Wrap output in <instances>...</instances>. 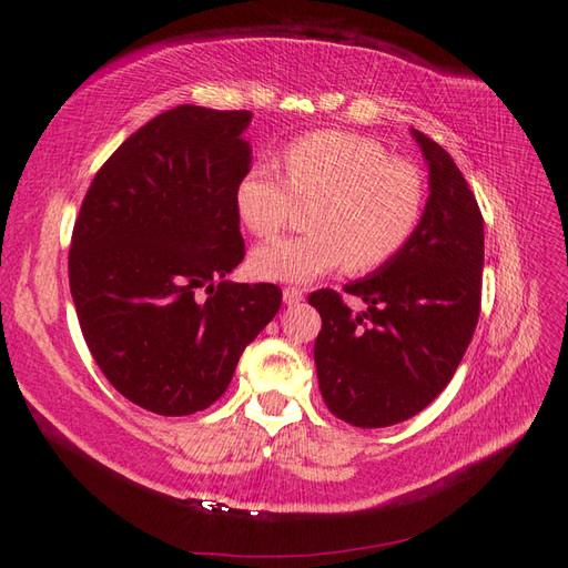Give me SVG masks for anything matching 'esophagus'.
Instances as JSON below:
<instances>
[{
    "label": "esophagus",
    "mask_w": 568,
    "mask_h": 568,
    "mask_svg": "<svg viewBox=\"0 0 568 568\" xmlns=\"http://www.w3.org/2000/svg\"><path fill=\"white\" fill-rule=\"evenodd\" d=\"M282 296H284V303H286V305H298V303L303 301V288H298V286H286V288L282 291Z\"/></svg>",
    "instance_id": "obj_1"
}]
</instances>
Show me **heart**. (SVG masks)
<instances>
[{
  "label": "heart",
  "instance_id": "1",
  "mask_svg": "<svg viewBox=\"0 0 568 568\" xmlns=\"http://www.w3.org/2000/svg\"><path fill=\"white\" fill-rule=\"evenodd\" d=\"M282 173L253 163L236 186V213L255 234L270 239L294 213V199H320L313 234L288 236L251 253L255 277L313 282L346 265L382 267L415 234L424 213V178L415 163L388 156L382 142L346 130L296 136L282 151Z\"/></svg>",
  "mask_w": 568,
  "mask_h": 568
}]
</instances>
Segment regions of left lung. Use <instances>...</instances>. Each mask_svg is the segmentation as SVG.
<instances>
[{"label":"left lung","instance_id":"8db88e82","mask_svg":"<svg viewBox=\"0 0 568 568\" xmlns=\"http://www.w3.org/2000/svg\"><path fill=\"white\" fill-rule=\"evenodd\" d=\"M428 163V201L415 234L369 277L307 296L322 332L315 365L332 415L359 428L415 417L450 384L474 336L484 274V217L450 153L412 130Z\"/></svg>","mask_w":568,"mask_h":568}]
</instances>
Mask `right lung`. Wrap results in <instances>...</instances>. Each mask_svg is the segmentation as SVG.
<instances>
[{
    "mask_svg": "<svg viewBox=\"0 0 568 568\" xmlns=\"http://www.w3.org/2000/svg\"><path fill=\"white\" fill-rule=\"evenodd\" d=\"M251 111L182 104L130 134L82 199L68 253L80 329L99 369L163 417L211 407L282 305L234 284L244 261L236 186Z\"/></svg>",
    "mask_w": 568,
    "mask_h": 568,
    "instance_id": "add662e5",
    "label": "right lung"
}]
</instances>
